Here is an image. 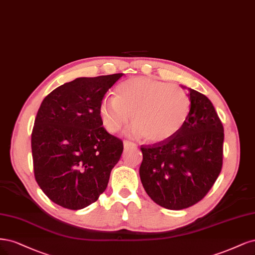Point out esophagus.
I'll list each match as a JSON object with an SVG mask.
<instances>
[{
  "label": "esophagus",
  "mask_w": 255,
  "mask_h": 255,
  "mask_svg": "<svg viewBox=\"0 0 255 255\" xmlns=\"http://www.w3.org/2000/svg\"><path fill=\"white\" fill-rule=\"evenodd\" d=\"M124 147L125 148H134V147H136V144L131 142V141H127V139H125L124 141Z\"/></svg>",
  "instance_id": "obj_1"
}]
</instances>
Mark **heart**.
<instances>
[{
	"label": "heart",
	"mask_w": 255,
	"mask_h": 255,
	"mask_svg": "<svg viewBox=\"0 0 255 255\" xmlns=\"http://www.w3.org/2000/svg\"><path fill=\"white\" fill-rule=\"evenodd\" d=\"M191 97L183 88L145 77L125 80L116 89L114 98H105L98 113L106 130L117 133L129 123L132 132L150 143L175 136L191 114Z\"/></svg>",
	"instance_id": "b5f03b06"
}]
</instances>
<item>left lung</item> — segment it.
Here are the masks:
<instances>
[{
	"instance_id": "left-lung-1",
	"label": "left lung",
	"mask_w": 255,
	"mask_h": 255,
	"mask_svg": "<svg viewBox=\"0 0 255 255\" xmlns=\"http://www.w3.org/2000/svg\"><path fill=\"white\" fill-rule=\"evenodd\" d=\"M191 114L165 142L142 145L139 178L146 193L169 210L190 208L217 180L224 158V126L209 98L188 88Z\"/></svg>"
}]
</instances>
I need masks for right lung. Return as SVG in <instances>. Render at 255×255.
Returning <instances> with one entry per match:
<instances>
[{"instance_id":"1","label":"right lung","mask_w":255,"mask_h":255,"mask_svg":"<svg viewBox=\"0 0 255 255\" xmlns=\"http://www.w3.org/2000/svg\"><path fill=\"white\" fill-rule=\"evenodd\" d=\"M122 76L76 78L41 103L31 132L35 179L62 208L80 210L95 202L121 158L123 141L102 126L98 107Z\"/></svg>"}]
</instances>
